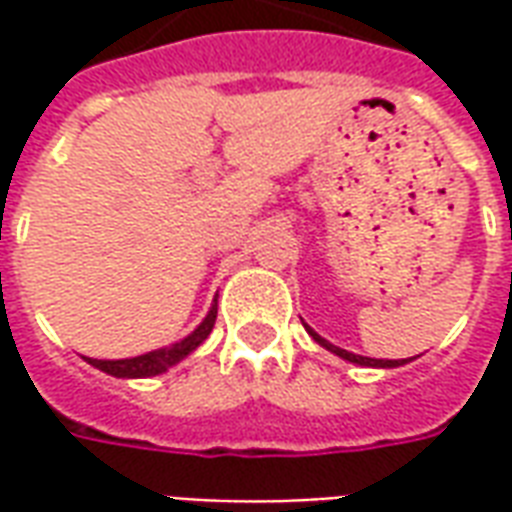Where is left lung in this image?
Wrapping results in <instances>:
<instances>
[{
	"instance_id": "8db88e82",
	"label": "left lung",
	"mask_w": 512,
	"mask_h": 512,
	"mask_svg": "<svg viewBox=\"0 0 512 512\" xmlns=\"http://www.w3.org/2000/svg\"><path fill=\"white\" fill-rule=\"evenodd\" d=\"M304 329H307V334H310L312 340L318 345H323L326 351H332L334 356H340V359H345V362H354V365H362V367H384V370H389V367H400L406 365V362H411V359H370V356H359V354H351V351H345V348H337V345H332L329 340H323L321 334L315 332V329H310L307 323H304Z\"/></svg>"
}]
</instances>
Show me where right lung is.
Instances as JSON below:
<instances>
[{"label": "right lung", "instance_id": "obj_1", "mask_svg": "<svg viewBox=\"0 0 512 512\" xmlns=\"http://www.w3.org/2000/svg\"><path fill=\"white\" fill-rule=\"evenodd\" d=\"M213 323H216V299H213L211 310L202 318L200 326L191 334H186L183 340H178V343L167 345V348H156V351H147V354L134 356V359H90V356H84V359H87V365L98 367V370H104L106 376L115 378L161 376V373H167L169 367H175L186 356L194 354L208 340V334L213 332Z\"/></svg>", "mask_w": 512, "mask_h": 512}]
</instances>
